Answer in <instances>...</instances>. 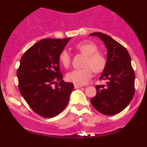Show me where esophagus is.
<instances>
[{
  "mask_svg": "<svg viewBox=\"0 0 147 147\" xmlns=\"http://www.w3.org/2000/svg\"><path fill=\"white\" fill-rule=\"evenodd\" d=\"M82 87V85H77V84H74V88L75 89H78V88H80Z\"/></svg>",
  "mask_w": 147,
  "mask_h": 147,
  "instance_id": "obj_1",
  "label": "esophagus"
}]
</instances>
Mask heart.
Wrapping results in <instances>:
<instances>
[{
  "mask_svg": "<svg viewBox=\"0 0 147 147\" xmlns=\"http://www.w3.org/2000/svg\"><path fill=\"white\" fill-rule=\"evenodd\" d=\"M75 49L85 56L83 65L81 69H76L68 73L66 76L67 80L75 84H86L92 77L93 71L95 73L102 72L107 64L106 57L102 53L98 51V46L94 42L85 40L78 42L74 46ZM60 64L65 68L71 65V56L66 50L61 51L59 56Z\"/></svg>",
  "mask_w": 147,
  "mask_h": 147,
  "instance_id": "obj_1",
  "label": "heart"
}]
</instances>
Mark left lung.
<instances>
[{"mask_svg":"<svg viewBox=\"0 0 147 147\" xmlns=\"http://www.w3.org/2000/svg\"><path fill=\"white\" fill-rule=\"evenodd\" d=\"M107 48V64L99 80L105 85H96V96L90 99L97 111L107 115L119 113L125 109L135 93V73L127 49L107 34L94 32Z\"/></svg>","mask_w":147,"mask_h":147,"instance_id":"obj_1","label":"left lung"}]
</instances>
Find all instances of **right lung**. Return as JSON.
<instances>
[{
  "label": "right lung",
  "mask_w": 147,
  "mask_h": 147,
  "mask_svg": "<svg viewBox=\"0 0 147 147\" xmlns=\"http://www.w3.org/2000/svg\"><path fill=\"white\" fill-rule=\"evenodd\" d=\"M71 37L43 39L22 56L17 71L22 96L36 113L44 118L59 115L65 108L74 84L62 80L59 56ZM59 81L53 88L51 85Z\"/></svg>",
  "instance_id": "add662e5"
}]
</instances>
